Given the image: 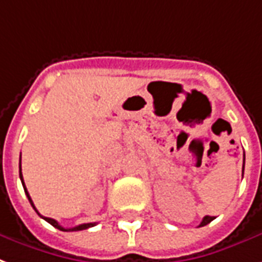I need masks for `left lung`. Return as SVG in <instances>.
<instances>
[{
    "label": "left lung",
    "instance_id": "left-lung-1",
    "mask_svg": "<svg viewBox=\"0 0 262 262\" xmlns=\"http://www.w3.org/2000/svg\"><path fill=\"white\" fill-rule=\"evenodd\" d=\"M243 167H245V165H243ZM214 220V217H211V215H206V217H203L202 223L199 224V227H205V225H207L209 223H211Z\"/></svg>",
    "mask_w": 262,
    "mask_h": 262
}]
</instances>
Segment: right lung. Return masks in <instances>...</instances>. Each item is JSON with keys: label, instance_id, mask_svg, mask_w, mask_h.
Returning <instances> with one entry per match:
<instances>
[{"label": "right lung", "instance_id": "right-lung-1", "mask_svg": "<svg viewBox=\"0 0 262 262\" xmlns=\"http://www.w3.org/2000/svg\"><path fill=\"white\" fill-rule=\"evenodd\" d=\"M19 176H20V180H21V184H23V188H25L26 195H27V198H29L30 203H31V206H33L34 210H35V211H37V213H38V210H37V209H35V206H34L33 201H31V198H30V193L27 192V188H26L25 181H23V174H21V167H20V163H19ZM38 214H39V213H38ZM39 215H41V214H39ZM41 217H42V219L45 220V221H48V223H49V224L53 225V227H55V228L60 229V231H66V232H69V231H82V229H88V228H91V227H95V225H96V223H88V224L77 225V227H74V228H63V227H61V225H60L59 223H57V221H56V220L49 219V217H43V215H41Z\"/></svg>", "mask_w": 262, "mask_h": 262}]
</instances>
